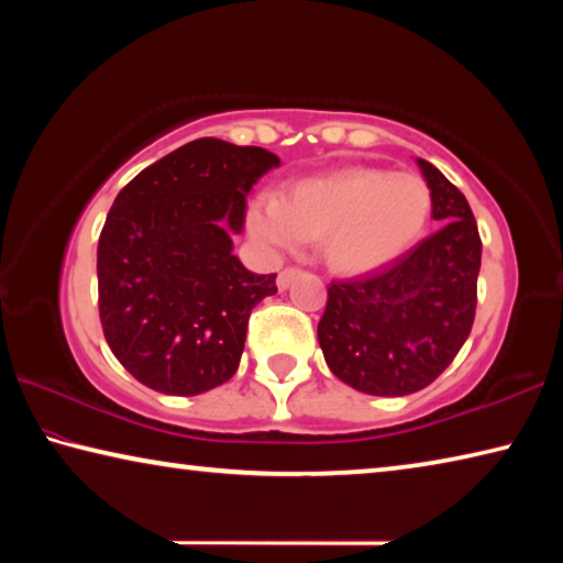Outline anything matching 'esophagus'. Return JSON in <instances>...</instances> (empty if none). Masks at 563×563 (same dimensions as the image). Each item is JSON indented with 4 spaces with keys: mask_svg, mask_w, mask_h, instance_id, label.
I'll return each mask as SVG.
<instances>
[{
    "mask_svg": "<svg viewBox=\"0 0 563 563\" xmlns=\"http://www.w3.org/2000/svg\"><path fill=\"white\" fill-rule=\"evenodd\" d=\"M298 268H285V271H280L278 273V290H288L290 285H292V280L298 278Z\"/></svg>",
    "mask_w": 563,
    "mask_h": 563,
    "instance_id": "34e87169",
    "label": "esophagus"
}]
</instances>
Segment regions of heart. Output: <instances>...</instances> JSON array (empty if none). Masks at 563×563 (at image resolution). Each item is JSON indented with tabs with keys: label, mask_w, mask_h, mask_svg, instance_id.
Here are the masks:
<instances>
[{
	"label": "heart",
	"mask_w": 563,
	"mask_h": 563,
	"mask_svg": "<svg viewBox=\"0 0 563 563\" xmlns=\"http://www.w3.org/2000/svg\"><path fill=\"white\" fill-rule=\"evenodd\" d=\"M432 188L422 176L375 166H345L290 184L283 196L263 190L247 206V233L271 251L318 241L322 263L340 275H367L424 235Z\"/></svg>",
	"instance_id": "b5f03b06"
}]
</instances>
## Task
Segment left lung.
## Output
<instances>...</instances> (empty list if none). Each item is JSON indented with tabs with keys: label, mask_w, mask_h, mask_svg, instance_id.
<instances>
[{
	"label": "left lung",
	"mask_w": 563,
	"mask_h": 563,
	"mask_svg": "<svg viewBox=\"0 0 563 563\" xmlns=\"http://www.w3.org/2000/svg\"><path fill=\"white\" fill-rule=\"evenodd\" d=\"M442 228L385 271L330 283L318 342L332 375L352 389L402 397L434 383L470 338L482 241L462 190L415 158Z\"/></svg>",
	"instance_id": "obj_1"
}]
</instances>
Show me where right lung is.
<instances>
[{
    "label": "right lung",
    "instance_id": "right-lung-1",
    "mask_svg": "<svg viewBox=\"0 0 563 563\" xmlns=\"http://www.w3.org/2000/svg\"><path fill=\"white\" fill-rule=\"evenodd\" d=\"M278 166L265 148L196 139L121 188L99 238V318L141 385L194 397L235 375L251 310L278 288L238 261L233 235Z\"/></svg>",
    "mask_w": 563,
    "mask_h": 563
}]
</instances>
